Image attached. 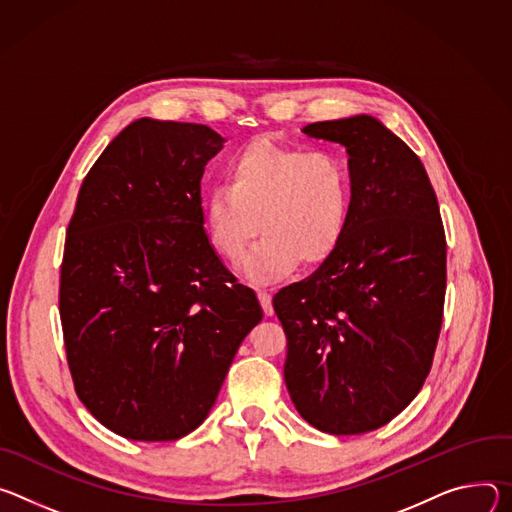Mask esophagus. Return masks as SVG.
<instances>
[{
    "mask_svg": "<svg viewBox=\"0 0 512 512\" xmlns=\"http://www.w3.org/2000/svg\"><path fill=\"white\" fill-rule=\"evenodd\" d=\"M258 299H260V305H262V309H264V313L266 315H272L274 313V309H272V295L268 293V291H258Z\"/></svg>",
    "mask_w": 512,
    "mask_h": 512,
    "instance_id": "1",
    "label": "esophagus"
}]
</instances>
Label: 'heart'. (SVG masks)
Masks as SVG:
<instances>
[{
  "mask_svg": "<svg viewBox=\"0 0 512 512\" xmlns=\"http://www.w3.org/2000/svg\"><path fill=\"white\" fill-rule=\"evenodd\" d=\"M227 185L205 199V225L213 248L238 262L256 282H270L303 266L325 262L342 244L352 207L346 164L331 152L287 148L256 140L234 154Z\"/></svg>",
  "mask_w": 512,
  "mask_h": 512,
  "instance_id": "1",
  "label": "heart"
}]
</instances>
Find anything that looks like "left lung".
<instances>
[{"instance_id": "left-lung-1", "label": "left lung", "mask_w": 512, "mask_h": 512, "mask_svg": "<svg viewBox=\"0 0 512 512\" xmlns=\"http://www.w3.org/2000/svg\"><path fill=\"white\" fill-rule=\"evenodd\" d=\"M311 138L348 150L352 207L337 250L280 289L285 382L299 415L331 435L392 421L419 394L445 299V234L419 156L372 116L315 122Z\"/></svg>"}]
</instances>
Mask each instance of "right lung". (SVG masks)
Segmentation results:
<instances>
[{
	"mask_svg": "<svg viewBox=\"0 0 512 512\" xmlns=\"http://www.w3.org/2000/svg\"><path fill=\"white\" fill-rule=\"evenodd\" d=\"M223 142L203 124L136 120L77 197L59 291L67 362L81 403L126 439L197 429L262 319L203 227V170Z\"/></svg>",
	"mask_w": 512,
	"mask_h": 512,
	"instance_id": "obj_1",
	"label": "right lung"
}]
</instances>
